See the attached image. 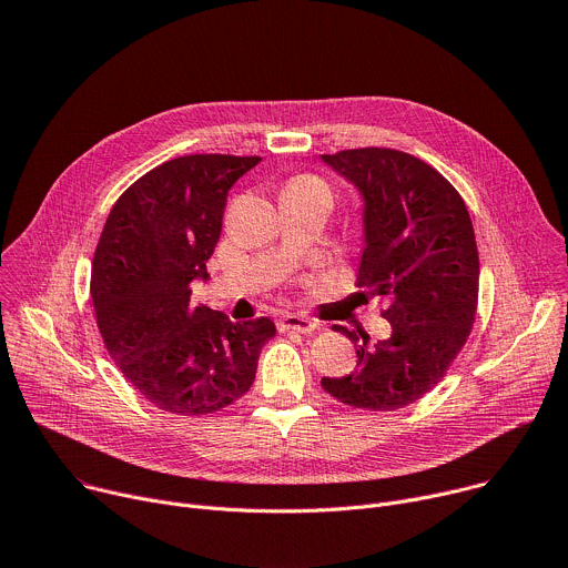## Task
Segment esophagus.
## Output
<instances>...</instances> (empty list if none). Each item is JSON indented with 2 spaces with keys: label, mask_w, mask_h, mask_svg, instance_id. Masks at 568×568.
I'll use <instances>...</instances> for the list:
<instances>
[{
  "label": "esophagus",
  "mask_w": 568,
  "mask_h": 568,
  "mask_svg": "<svg viewBox=\"0 0 568 568\" xmlns=\"http://www.w3.org/2000/svg\"><path fill=\"white\" fill-rule=\"evenodd\" d=\"M278 331L281 333H301L307 335L312 331H316V321L303 316V314H283L278 318Z\"/></svg>",
  "instance_id": "1"
}]
</instances>
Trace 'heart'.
<instances>
[{
  "mask_svg": "<svg viewBox=\"0 0 568 568\" xmlns=\"http://www.w3.org/2000/svg\"><path fill=\"white\" fill-rule=\"evenodd\" d=\"M287 186H294V189H312V191H321V193L331 195V193H328L326 182L318 180V178H314V175H298V178L290 180V182H287Z\"/></svg>",
  "mask_w": 568,
  "mask_h": 568,
  "instance_id": "1",
  "label": "heart"
}]
</instances>
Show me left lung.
<instances>
[{
  "label": "left lung",
  "mask_w": 568,
  "mask_h": 568,
  "mask_svg": "<svg viewBox=\"0 0 568 568\" xmlns=\"http://www.w3.org/2000/svg\"><path fill=\"white\" fill-rule=\"evenodd\" d=\"M364 195L357 285L386 298L390 337L335 326L357 348V368L321 386L364 412L404 409L429 393L465 346L478 303V250L458 191L427 161L393 148L321 154Z\"/></svg>",
  "instance_id": "left-lung-1"
}]
</instances>
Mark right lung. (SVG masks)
Masks as SVG:
<instances>
[{
    "label": "right lung",
    "instance_id": "1",
    "mask_svg": "<svg viewBox=\"0 0 568 568\" xmlns=\"http://www.w3.org/2000/svg\"><path fill=\"white\" fill-rule=\"evenodd\" d=\"M261 156L186 154L139 178L112 206L92 263L103 344L156 409L206 416L245 395L263 346L276 335L258 316L233 323L193 305L209 278L229 189Z\"/></svg>",
    "mask_w": 568,
    "mask_h": 568
}]
</instances>
